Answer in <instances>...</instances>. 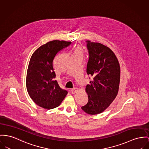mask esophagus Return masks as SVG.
I'll list each match as a JSON object with an SVG mask.
<instances>
[{"mask_svg":"<svg viewBox=\"0 0 149 149\" xmlns=\"http://www.w3.org/2000/svg\"><path fill=\"white\" fill-rule=\"evenodd\" d=\"M70 91H71V93H72V94H74V93H76L78 91V89L76 88H75L72 89L70 90Z\"/></svg>","mask_w":149,"mask_h":149,"instance_id":"esophagus-1","label":"esophagus"}]
</instances>
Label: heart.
Returning a JSON list of instances; mask_svg holds the SVG:
<instances>
[{"label":"heart","instance_id":"b5f03b06","mask_svg":"<svg viewBox=\"0 0 149 149\" xmlns=\"http://www.w3.org/2000/svg\"><path fill=\"white\" fill-rule=\"evenodd\" d=\"M83 55H84V52H83V50L82 49V48L80 47H78L74 50L73 56L82 57Z\"/></svg>","mask_w":149,"mask_h":149}]
</instances>
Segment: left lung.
<instances>
[{"label":"left lung","instance_id":"1","mask_svg":"<svg viewBox=\"0 0 149 149\" xmlns=\"http://www.w3.org/2000/svg\"><path fill=\"white\" fill-rule=\"evenodd\" d=\"M89 58L86 72L93 80L86 86L88 103L81 107L90 115L103 112L118 93L120 68L118 60L108 47L86 40Z\"/></svg>","mask_w":149,"mask_h":149}]
</instances>
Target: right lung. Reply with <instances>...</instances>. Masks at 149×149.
I'll list each match as a JSON object with an SVG mask.
<instances>
[{
	"instance_id": "add662e5",
	"label": "right lung",
	"mask_w": 149,
	"mask_h": 149,
	"mask_svg": "<svg viewBox=\"0 0 149 149\" xmlns=\"http://www.w3.org/2000/svg\"><path fill=\"white\" fill-rule=\"evenodd\" d=\"M71 43L59 40L50 41L31 55L27 70L26 89L34 102L42 108L50 109L58 107L68 94L54 79L56 74L52 63L60 51Z\"/></svg>"
}]
</instances>
